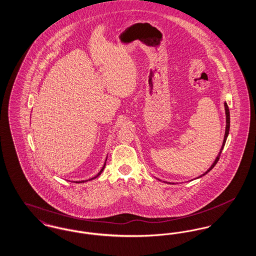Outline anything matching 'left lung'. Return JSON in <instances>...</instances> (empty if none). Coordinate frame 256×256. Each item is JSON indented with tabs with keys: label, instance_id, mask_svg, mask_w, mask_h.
I'll use <instances>...</instances> for the list:
<instances>
[{
	"label": "left lung",
	"instance_id": "1",
	"mask_svg": "<svg viewBox=\"0 0 256 256\" xmlns=\"http://www.w3.org/2000/svg\"><path fill=\"white\" fill-rule=\"evenodd\" d=\"M224 111H226V132H224V141H222V145L220 146V148L219 154H218V156H217V158L216 159L214 160V162L212 163V165L210 166V168L208 169V170L206 172H204L202 174H200V176H198L196 178H202V176H206L207 172H209L210 170H212L213 168H214V166L217 164V162L219 161L220 156V154H222V148H224V146L226 145V139H228V134H230V110H228V104L224 102ZM170 183V182H168ZM172 184V183H170Z\"/></svg>",
	"mask_w": 256,
	"mask_h": 256
}]
</instances>
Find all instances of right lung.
Wrapping results in <instances>:
<instances>
[{
    "label": "right lung",
    "instance_id": "1",
    "mask_svg": "<svg viewBox=\"0 0 256 256\" xmlns=\"http://www.w3.org/2000/svg\"><path fill=\"white\" fill-rule=\"evenodd\" d=\"M106 159H108V158H106V161H104V166H102V168L100 169V170L98 172L97 176H93L92 178H90V180H82V182H76V183H82V182H90V180H95V178H97L98 176L102 172V170H104V167H106Z\"/></svg>",
    "mask_w": 256,
    "mask_h": 256
}]
</instances>
